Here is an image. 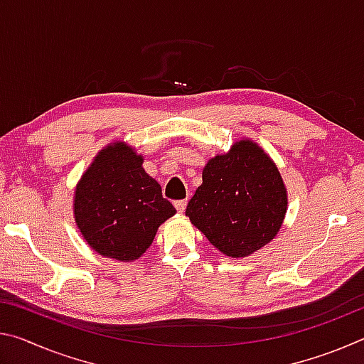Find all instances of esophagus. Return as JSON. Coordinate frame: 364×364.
Returning a JSON list of instances; mask_svg holds the SVG:
<instances>
[{
	"instance_id": "1",
	"label": "esophagus",
	"mask_w": 364,
	"mask_h": 364,
	"mask_svg": "<svg viewBox=\"0 0 364 364\" xmlns=\"http://www.w3.org/2000/svg\"><path fill=\"white\" fill-rule=\"evenodd\" d=\"M186 205H188L186 200H176L175 202V208L178 210V213H183L184 210H186Z\"/></svg>"
}]
</instances>
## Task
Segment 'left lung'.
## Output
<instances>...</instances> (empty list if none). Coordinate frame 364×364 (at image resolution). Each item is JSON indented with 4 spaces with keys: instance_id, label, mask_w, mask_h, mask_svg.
I'll return each instance as SVG.
<instances>
[{
    "instance_id": "left-lung-1",
    "label": "left lung",
    "mask_w": 364,
    "mask_h": 364,
    "mask_svg": "<svg viewBox=\"0 0 364 364\" xmlns=\"http://www.w3.org/2000/svg\"><path fill=\"white\" fill-rule=\"evenodd\" d=\"M286 212L287 189L274 160L241 138L205 164L186 217L221 254L244 258L273 241Z\"/></svg>"
}]
</instances>
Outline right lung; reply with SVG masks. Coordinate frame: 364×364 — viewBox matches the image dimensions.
Instances as JSON below:
<instances>
[{"instance_id":"1","label":"right lung","mask_w":364,"mask_h":364,"mask_svg":"<svg viewBox=\"0 0 364 364\" xmlns=\"http://www.w3.org/2000/svg\"><path fill=\"white\" fill-rule=\"evenodd\" d=\"M144 157L125 141L96 154L73 193V218L96 254L134 262L151 247L159 226L176 213L146 173Z\"/></svg>"}]
</instances>
